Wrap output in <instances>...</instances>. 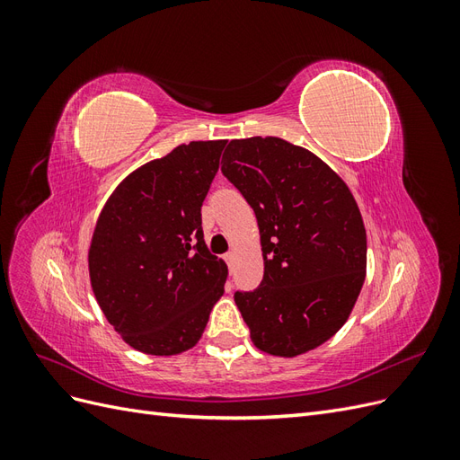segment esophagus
<instances>
[{"mask_svg": "<svg viewBox=\"0 0 460 460\" xmlns=\"http://www.w3.org/2000/svg\"><path fill=\"white\" fill-rule=\"evenodd\" d=\"M225 261L228 262V267L232 269V262H234V253H232V252H230V253H226V255H225Z\"/></svg>", "mask_w": 460, "mask_h": 460, "instance_id": "obj_1", "label": "esophagus"}]
</instances>
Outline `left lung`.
Segmentation results:
<instances>
[{
	"mask_svg": "<svg viewBox=\"0 0 460 460\" xmlns=\"http://www.w3.org/2000/svg\"><path fill=\"white\" fill-rule=\"evenodd\" d=\"M222 174L257 217L262 282L235 291L257 349L297 357L349 318L367 276V230L351 190L309 149L282 137L232 140Z\"/></svg>",
	"mask_w": 460,
	"mask_h": 460,
	"instance_id": "obj_1",
	"label": "left lung"
}]
</instances>
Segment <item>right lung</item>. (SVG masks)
Segmentation results:
<instances>
[{
  "label": "right lung",
  "instance_id": "right-lung-1",
  "mask_svg": "<svg viewBox=\"0 0 460 460\" xmlns=\"http://www.w3.org/2000/svg\"><path fill=\"white\" fill-rule=\"evenodd\" d=\"M226 140L190 142L130 172L111 193L88 252L93 296L120 338L146 355L191 349L225 294L201 205Z\"/></svg>",
  "mask_w": 460,
  "mask_h": 460
}]
</instances>
